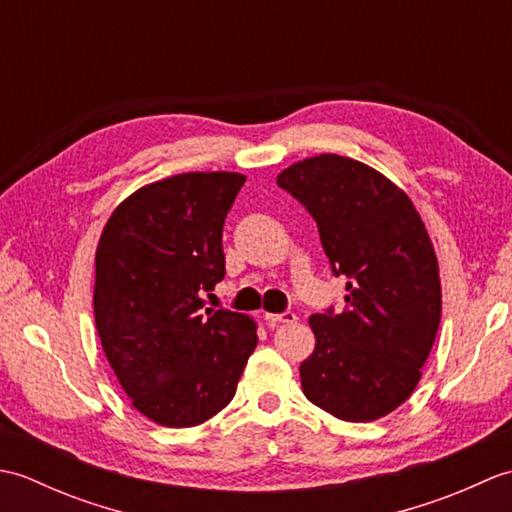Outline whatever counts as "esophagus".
<instances>
[{"instance_id": "esophagus-1", "label": "esophagus", "mask_w": 512, "mask_h": 512, "mask_svg": "<svg viewBox=\"0 0 512 512\" xmlns=\"http://www.w3.org/2000/svg\"><path fill=\"white\" fill-rule=\"evenodd\" d=\"M266 321L268 323H295L297 321V314L295 312H281V314H273V312H266Z\"/></svg>"}]
</instances>
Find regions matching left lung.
Returning <instances> with one entry per match:
<instances>
[{
	"mask_svg": "<svg viewBox=\"0 0 512 512\" xmlns=\"http://www.w3.org/2000/svg\"><path fill=\"white\" fill-rule=\"evenodd\" d=\"M319 226L332 273L347 279L343 312L312 314L303 394L334 418L369 422L405 402L436 341L438 257L407 193L363 162L321 154L277 176Z\"/></svg>",
	"mask_w": 512,
	"mask_h": 512,
	"instance_id": "1",
	"label": "left lung"
}]
</instances>
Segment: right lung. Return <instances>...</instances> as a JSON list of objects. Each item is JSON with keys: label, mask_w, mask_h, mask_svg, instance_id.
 I'll use <instances>...</instances> for the list:
<instances>
[{"label": "right lung", "mask_w": 512, "mask_h": 512, "mask_svg": "<svg viewBox=\"0 0 512 512\" xmlns=\"http://www.w3.org/2000/svg\"><path fill=\"white\" fill-rule=\"evenodd\" d=\"M246 176L191 171L116 206L96 246L94 319L132 405L162 427H195L233 400L257 345L246 314L206 308L224 279L222 231Z\"/></svg>", "instance_id": "1"}]
</instances>
